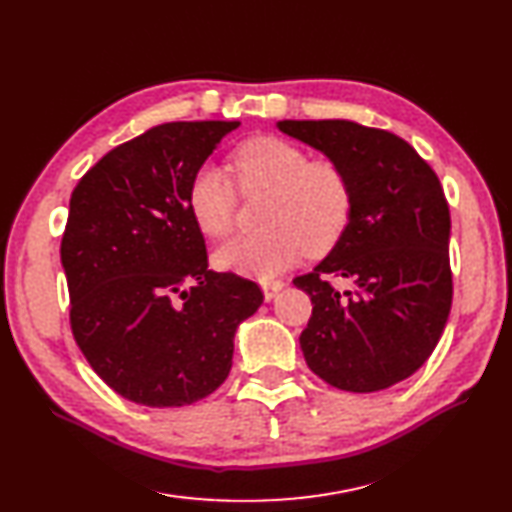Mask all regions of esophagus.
Instances as JSON below:
<instances>
[{"instance_id":"1","label":"esophagus","mask_w":512,"mask_h":512,"mask_svg":"<svg viewBox=\"0 0 512 512\" xmlns=\"http://www.w3.org/2000/svg\"><path fill=\"white\" fill-rule=\"evenodd\" d=\"M285 287L281 279H272V281H261V290H264V298L272 300Z\"/></svg>"}]
</instances>
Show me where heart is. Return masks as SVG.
Segmentation results:
<instances>
[{"mask_svg":"<svg viewBox=\"0 0 512 512\" xmlns=\"http://www.w3.org/2000/svg\"><path fill=\"white\" fill-rule=\"evenodd\" d=\"M244 192L268 190L261 214L266 229L238 233L222 242L214 261L222 270L268 279L294 266L305 251L322 255L342 240L352 214V190L344 170L331 160H309L298 144L257 136L233 155ZM190 216L209 238L233 227L235 192L216 164L194 170L188 183Z\"/></svg>","mask_w":512,"mask_h":512,"instance_id":"obj_1","label":"heart"}]
</instances>
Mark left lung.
<instances>
[{"mask_svg": "<svg viewBox=\"0 0 512 512\" xmlns=\"http://www.w3.org/2000/svg\"><path fill=\"white\" fill-rule=\"evenodd\" d=\"M277 127L335 162L352 190L342 240L294 279L313 303L300 333L305 361L337 389H387L422 368L450 316V209L439 177L385 129L344 119ZM329 276L353 287L339 293Z\"/></svg>", "mask_w": 512, "mask_h": 512, "instance_id": "left-lung-1", "label": "left lung"}]
</instances>
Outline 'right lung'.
Wrapping results in <instances>:
<instances>
[{"mask_svg": "<svg viewBox=\"0 0 512 512\" xmlns=\"http://www.w3.org/2000/svg\"><path fill=\"white\" fill-rule=\"evenodd\" d=\"M240 121L164 123L106 153L77 183L60 259L71 329L123 398L168 409L216 391L259 285L207 268L188 183Z\"/></svg>", "mask_w": 512, "mask_h": 512, "instance_id": "right-lung-1", "label": "right lung"}]
</instances>
